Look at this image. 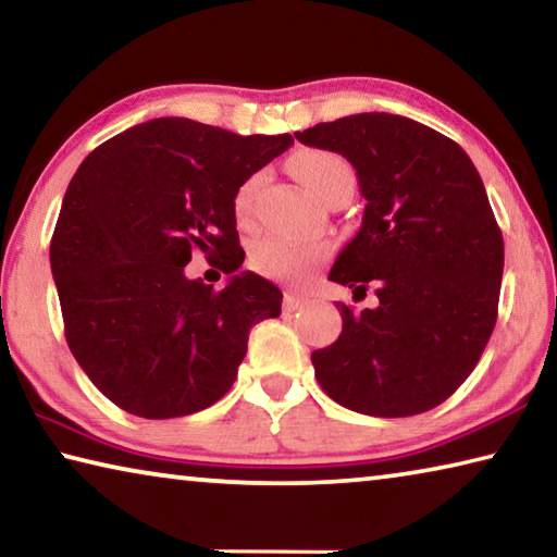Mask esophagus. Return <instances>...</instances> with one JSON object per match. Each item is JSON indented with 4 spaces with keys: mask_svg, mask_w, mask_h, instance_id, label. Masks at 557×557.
<instances>
[{
    "mask_svg": "<svg viewBox=\"0 0 557 557\" xmlns=\"http://www.w3.org/2000/svg\"><path fill=\"white\" fill-rule=\"evenodd\" d=\"M309 301V297L299 295V292H285V299H282V307H285V312H295V309L305 307Z\"/></svg>",
    "mask_w": 557,
    "mask_h": 557,
    "instance_id": "1",
    "label": "esophagus"
}]
</instances>
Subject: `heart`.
Masks as SVG:
<instances>
[{"mask_svg":"<svg viewBox=\"0 0 557 557\" xmlns=\"http://www.w3.org/2000/svg\"><path fill=\"white\" fill-rule=\"evenodd\" d=\"M292 174L299 178V184L314 194L317 199L336 186H354V169L344 157L326 149H301L292 157ZM260 186V176H250L248 182L235 194V215L248 219L256 203V194ZM329 256V243L322 238H287V235H268L258 240L250 250L252 268L268 277L299 282L312 275L317 265H322Z\"/></svg>","mask_w":557,"mask_h":557,"instance_id":"b5f03b06","label":"heart"}]
</instances>
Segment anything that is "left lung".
I'll use <instances>...</instances> for the list:
<instances>
[{"label":"left lung","mask_w":557,"mask_h":557,"mask_svg":"<svg viewBox=\"0 0 557 557\" xmlns=\"http://www.w3.org/2000/svg\"><path fill=\"white\" fill-rule=\"evenodd\" d=\"M346 157L366 199L361 228L329 280L375 285L379 307L342 309V334L312 354L329 398L373 418H408L455 393L494 332L504 238L465 149L410 117L358 112L295 132Z\"/></svg>","instance_id":"1"}]
</instances>
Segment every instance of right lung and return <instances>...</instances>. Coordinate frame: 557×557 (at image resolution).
<instances>
[{"mask_svg":"<svg viewBox=\"0 0 557 557\" xmlns=\"http://www.w3.org/2000/svg\"><path fill=\"white\" fill-rule=\"evenodd\" d=\"M292 143L157 117L83 159L51 238V272L71 354L117 408L147 420L209 408L231 391L250 329L280 317L282 292L238 272L233 201ZM199 249L232 275L223 290L185 277Z\"/></svg>","mask_w":557,"mask_h":557,"instance_id":"right-lung-1","label":"right lung"}]
</instances>
